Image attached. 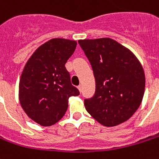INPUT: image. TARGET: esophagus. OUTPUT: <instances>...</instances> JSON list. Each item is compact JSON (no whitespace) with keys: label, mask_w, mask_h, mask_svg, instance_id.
<instances>
[{"label":"esophagus","mask_w":159,"mask_h":159,"mask_svg":"<svg viewBox=\"0 0 159 159\" xmlns=\"http://www.w3.org/2000/svg\"><path fill=\"white\" fill-rule=\"evenodd\" d=\"M82 88H83V86H82V85H79V86H78V87H77V89H79V91H80V92H81V91H82Z\"/></svg>","instance_id":"34e87169"}]
</instances>
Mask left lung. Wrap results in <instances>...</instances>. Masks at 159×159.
<instances>
[{"label":"left lung","instance_id":"8db88e82","mask_svg":"<svg viewBox=\"0 0 159 159\" xmlns=\"http://www.w3.org/2000/svg\"><path fill=\"white\" fill-rule=\"evenodd\" d=\"M78 43L88 57L96 81L93 98L84 100L89 114L103 126H116L140 106L145 75L129 48L111 38L84 39Z\"/></svg>","mask_w":159,"mask_h":159}]
</instances>
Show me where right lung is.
I'll return each mask as SVG.
<instances>
[{
	"label": "right lung",
	"mask_w": 159,
	"mask_h": 159,
	"mask_svg": "<svg viewBox=\"0 0 159 159\" xmlns=\"http://www.w3.org/2000/svg\"><path fill=\"white\" fill-rule=\"evenodd\" d=\"M76 44L73 40L51 39L37 48L24 66L19 101L30 119L42 126L57 123L68 109L69 98L79 95L65 68Z\"/></svg>",
	"instance_id": "1"
}]
</instances>
